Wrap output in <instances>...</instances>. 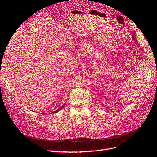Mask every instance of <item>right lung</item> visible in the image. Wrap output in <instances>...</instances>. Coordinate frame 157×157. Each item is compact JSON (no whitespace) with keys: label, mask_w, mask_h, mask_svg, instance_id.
<instances>
[{"label":"right lung","mask_w":157,"mask_h":157,"mask_svg":"<svg viewBox=\"0 0 157 157\" xmlns=\"http://www.w3.org/2000/svg\"><path fill=\"white\" fill-rule=\"evenodd\" d=\"M62 108H64V105H62V108H60V109H57V110H56L55 111H54V112L53 113H57V112H58V111H60L61 109H62Z\"/></svg>","instance_id":"add662e5"}]
</instances>
